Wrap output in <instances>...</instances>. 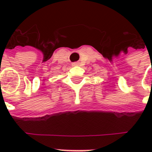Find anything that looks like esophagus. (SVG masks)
Instances as JSON below:
<instances>
[{"instance_id":"34e87169","label":"esophagus","mask_w":152,"mask_h":152,"mask_svg":"<svg viewBox=\"0 0 152 152\" xmlns=\"http://www.w3.org/2000/svg\"><path fill=\"white\" fill-rule=\"evenodd\" d=\"M78 65V63H72V66H77Z\"/></svg>"}]
</instances>
